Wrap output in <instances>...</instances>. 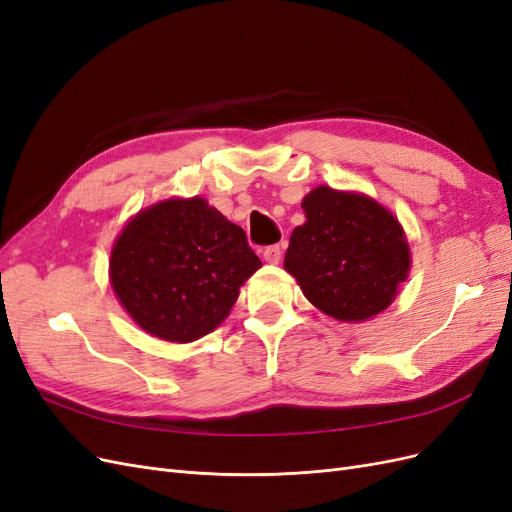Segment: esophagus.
<instances>
[{
	"label": "esophagus",
	"instance_id": "obj_1",
	"mask_svg": "<svg viewBox=\"0 0 512 512\" xmlns=\"http://www.w3.org/2000/svg\"><path fill=\"white\" fill-rule=\"evenodd\" d=\"M262 258H265V262H269V265H277V262L282 260V247L280 245L265 247V252H262Z\"/></svg>",
	"mask_w": 512,
	"mask_h": 512
}]
</instances>
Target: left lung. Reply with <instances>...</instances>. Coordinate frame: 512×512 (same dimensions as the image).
<instances>
[{
    "instance_id": "left-lung-1",
    "label": "left lung",
    "mask_w": 512,
    "mask_h": 512,
    "mask_svg": "<svg viewBox=\"0 0 512 512\" xmlns=\"http://www.w3.org/2000/svg\"><path fill=\"white\" fill-rule=\"evenodd\" d=\"M292 230L284 269L305 299L339 322L378 316L408 280L412 254L395 215L367 194L318 185Z\"/></svg>"
}]
</instances>
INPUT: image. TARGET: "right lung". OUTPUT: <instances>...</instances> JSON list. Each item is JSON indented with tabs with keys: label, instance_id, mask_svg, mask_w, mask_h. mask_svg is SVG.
I'll list each match as a JSON object with an SVG mask.
<instances>
[{
	"label": "right lung",
	"instance_id": "obj_1",
	"mask_svg": "<svg viewBox=\"0 0 512 512\" xmlns=\"http://www.w3.org/2000/svg\"><path fill=\"white\" fill-rule=\"evenodd\" d=\"M262 267L241 226L203 196L166 198L138 211L117 235L108 277L145 333L190 344L220 327L239 288Z\"/></svg>",
	"mask_w": 512,
	"mask_h": 512
}]
</instances>
